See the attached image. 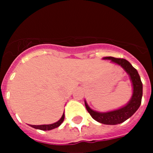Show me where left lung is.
I'll return each mask as SVG.
<instances>
[{"mask_svg": "<svg viewBox=\"0 0 153 153\" xmlns=\"http://www.w3.org/2000/svg\"><path fill=\"white\" fill-rule=\"evenodd\" d=\"M104 60H110L112 62L121 66L129 75L132 84L133 92L131 99L129 102L123 107L115 110L109 111L106 112H100L94 111L88 106L85 101V106L88 112L90 114L92 118L98 122L104 124L115 125L124 122L126 120L130 118L139 108L141 103L143 95V85L138 72L130 63L124 58H116L113 57H105Z\"/></svg>", "mask_w": 153, "mask_h": 153, "instance_id": "obj_1", "label": "left lung"}]
</instances>
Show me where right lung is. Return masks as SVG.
Listing matches in <instances>:
<instances>
[{"label":"right lung","mask_w":153,"mask_h":153,"mask_svg":"<svg viewBox=\"0 0 153 153\" xmlns=\"http://www.w3.org/2000/svg\"><path fill=\"white\" fill-rule=\"evenodd\" d=\"M64 120V112L63 114L62 117L61 118V119L59 120L57 122L54 123V124H44V125H30L29 126H32V127L35 128V129H41V130H51V129H53L55 128L58 127L60 125L63 123Z\"/></svg>","instance_id":"1"}]
</instances>
